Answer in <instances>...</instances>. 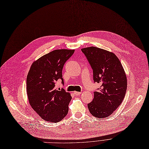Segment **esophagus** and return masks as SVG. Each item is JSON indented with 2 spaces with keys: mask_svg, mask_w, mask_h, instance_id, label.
I'll list each match as a JSON object with an SVG mask.
<instances>
[{
  "mask_svg": "<svg viewBox=\"0 0 149 149\" xmlns=\"http://www.w3.org/2000/svg\"><path fill=\"white\" fill-rule=\"evenodd\" d=\"M74 93L75 94L76 96H79V94H80L81 93V92H78V91H74Z\"/></svg>",
  "mask_w": 149,
  "mask_h": 149,
  "instance_id": "1",
  "label": "esophagus"
}]
</instances>
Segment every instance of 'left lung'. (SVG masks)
Segmentation results:
<instances>
[{
	"mask_svg": "<svg viewBox=\"0 0 149 149\" xmlns=\"http://www.w3.org/2000/svg\"><path fill=\"white\" fill-rule=\"evenodd\" d=\"M93 71L94 83H100L94 92V98L88 103L90 113L96 118L111 115L123 102L127 87L125 72L118 57L112 52L96 47L83 48Z\"/></svg>",
	"mask_w": 149,
	"mask_h": 149,
	"instance_id": "1",
	"label": "left lung"
}]
</instances>
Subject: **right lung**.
I'll use <instances>...</instances> for the list:
<instances>
[{"mask_svg": "<svg viewBox=\"0 0 149 149\" xmlns=\"http://www.w3.org/2000/svg\"><path fill=\"white\" fill-rule=\"evenodd\" d=\"M74 50L58 49L46 54L33 63L26 77V92L31 107L46 121L56 123L68 112L72 99L64 89H55L61 79L63 84L62 69Z\"/></svg>", "mask_w": 149, "mask_h": 149, "instance_id": "right-lung-1", "label": "right lung"}]
</instances>
